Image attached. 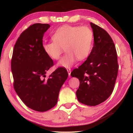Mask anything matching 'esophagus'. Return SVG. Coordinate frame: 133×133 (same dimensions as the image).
Masks as SVG:
<instances>
[{
	"label": "esophagus",
	"instance_id": "34e87169",
	"mask_svg": "<svg viewBox=\"0 0 133 133\" xmlns=\"http://www.w3.org/2000/svg\"><path fill=\"white\" fill-rule=\"evenodd\" d=\"M67 71L68 72V74H69V77H70V76H71V69L70 68L69 69H67Z\"/></svg>",
	"mask_w": 133,
	"mask_h": 133
}]
</instances>
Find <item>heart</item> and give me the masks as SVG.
I'll return each instance as SVG.
<instances>
[{
	"label": "heart",
	"mask_w": 133,
	"mask_h": 133,
	"mask_svg": "<svg viewBox=\"0 0 133 133\" xmlns=\"http://www.w3.org/2000/svg\"><path fill=\"white\" fill-rule=\"evenodd\" d=\"M51 38L52 41L42 44L44 52L50 58L57 60L64 48L66 53L57 65L70 68L77 58L81 61L88 57L92 48L94 34L87 27L64 25L54 32Z\"/></svg>",
	"instance_id": "obj_1"
}]
</instances>
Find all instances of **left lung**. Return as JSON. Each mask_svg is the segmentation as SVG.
Segmentation results:
<instances>
[{
  "label": "left lung",
  "mask_w": 133,
  "mask_h": 133,
  "mask_svg": "<svg viewBox=\"0 0 133 133\" xmlns=\"http://www.w3.org/2000/svg\"><path fill=\"white\" fill-rule=\"evenodd\" d=\"M94 45L87 60L71 73L80 84L76 92L79 102L94 106L105 101L114 90L118 64L115 44L105 30L90 23Z\"/></svg>",
  "instance_id": "left-lung-1"
}]
</instances>
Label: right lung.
Segmentation results:
<instances>
[{"mask_svg": "<svg viewBox=\"0 0 133 133\" xmlns=\"http://www.w3.org/2000/svg\"><path fill=\"white\" fill-rule=\"evenodd\" d=\"M49 24L35 23L22 32L14 46L11 71L16 94L26 105L35 111H47L57 103L59 91L68 77L59 67L49 77L46 72L54 63L42 47Z\"/></svg>", "mask_w": 133, "mask_h": 133, "instance_id": "1", "label": "right lung"}]
</instances>
